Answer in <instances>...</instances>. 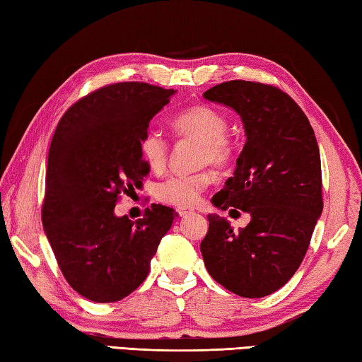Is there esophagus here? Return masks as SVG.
Here are the masks:
<instances>
[{
  "label": "esophagus",
  "instance_id": "34e87169",
  "mask_svg": "<svg viewBox=\"0 0 362 362\" xmlns=\"http://www.w3.org/2000/svg\"><path fill=\"white\" fill-rule=\"evenodd\" d=\"M176 213L180 214L181 218H186V216H189V214H192L194 211H192V210H187V208H177Z\"/></svg>",
  "mask_w": 362,
  "mask_h": 362
}]
</instances>
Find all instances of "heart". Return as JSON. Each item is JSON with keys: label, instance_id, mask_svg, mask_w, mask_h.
I'll list each match as a JSON object with an SVG mask.
<instances>
[{"label": "heart", "instance_id": "1", "mask_svg": "<svg viewBox=\"0 0 362 362\" xmlns=\"http://www.w3.org/2000/svg\"><path fill=\"white\" fill-rule=\"evenodd\" d=\"M173 129L181 138L199 141L197 162L224 167L235 156V141L227 135V117L216 107L202 105L181 112L173 120ZM139 152L152 170H162L168 160L170 143L154 125L146 127L139 136ZM210 171L175 173L157 182L156 197L167 205L187 208L199 202L211 182Z\"/></svg>", "mask_w": 362, "mask_h": 362}]
</instances>
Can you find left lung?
Segmentation results:
<instances>
[{
  "instance_id": "obj_1",
  "label": "left lung",
  "mask_w": 362,
  "mask_h": 362,
  "mask_svg": "<svg viewBox=\"0 0 362 362\" xmlns=\"http://www.w3.org/2000/svg\"><path fill=\"white\" fill-rule=\"evenodd\" d=\"M204 97L235 110L246 143L237 168L213 205L251 216L233 232L218 214L200 243L214 281L233 294L269 296L296 274L322 211L320 148L305 112L281 88L251 81H227Z\"/></svg>"
}]
</instances>
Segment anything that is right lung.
<instances>
[{
    "mask_svg": "<svg viewBox=\"0 0 362 362\" xmlns=\"http://www.w3.org/2000/svg\"><path fill=\"white\" fill-rule=\"evenodd\" d=\"M173 93L146 82H116L76 101L55 129L42 227L65 280L92 302L133 293L173 224V208L156 204L136 221L114 214L120 195L135 192L149 173L139 136Z\"/></svg>",
    "mask_w": 362,
    "mask_h": 362,
    "instance_id": "1",
    "label": "right lung"
}]
</instances>
